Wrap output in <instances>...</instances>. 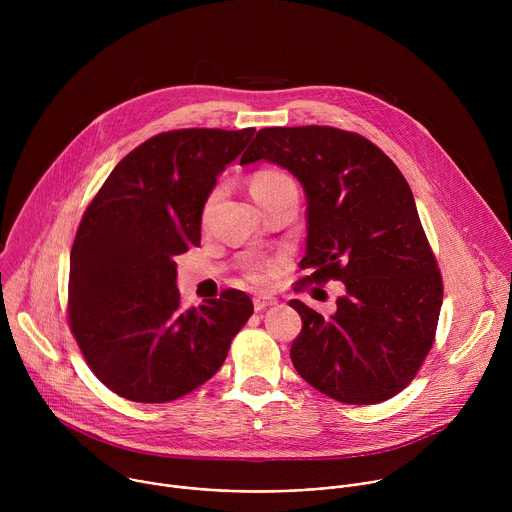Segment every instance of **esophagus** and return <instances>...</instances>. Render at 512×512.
<instances>
[{"label": "esophagus", "instance_id": "obj_1", "mask_svg": "<svg viewBox=\"0 0 512 512\" xmlns=\"http://www.w3.org/2000/svg\"><path fill=\"white\" fill-rule=\"evenodd\" d=\"M277 304V300L273 298V296H255L253 298V308H255V312H261V310H265V308H269V306H275Z\"/></svg>", "mask_w": 512, "mask_h": 512}]
</instances>
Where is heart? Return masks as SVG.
<instances>
[{"instance_id": "b5f03b06", "label": "heart", "mask_w": 512, "mask_h": 512, "mask_svg": "<svg viewBox=\"0 0 512 512\" xmlns=\"http://www.w3.org/2000/svg\"><path fill=\"white\" fill-rule=\"evenodd\" d=\"M285 182H291L287 176H283L281 172H271V170H263V172H257L251 180V192L257 194V192H265V190H271L279 184H285ZM251 277L255 281H265L267 279V269L265 267H251Z\"/></svg>"}]
</instances>
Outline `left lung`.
I'll use <instances>...</instances> for the list:
<instances>
[{
	"mask_svg": "<svg viewBox=\"0 0 512 512\" xmlns=\"http://www.w3.org/2000/svg\"><path fill=\"white\" fill-rule=\"evenodd\" d=\"M261 160L306 192L304 281L344 283L330 318L289 300L302 316L291 362L336 401L391 399L427 356L444 298L407 180L369 139L324 125L261 129L241 166Z\"/></svg>",
	"mask_w": 512,
	"mask_h": 512,
	"instance_id": "obj_1",
	"label": "left lung"
}]
</instances>
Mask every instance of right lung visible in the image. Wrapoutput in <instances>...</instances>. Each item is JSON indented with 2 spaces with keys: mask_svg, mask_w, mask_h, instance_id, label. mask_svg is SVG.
Returning <instances> with one entry per match:
<instances>
[{
  "mask_svg": "<svg viewBox=\"0 0 512 512\" xmlns=\"http://www.w3.org/2000/svg\"><path fill=\"white\" fill-rule=\"evenodd\" d=\"M255 129H176L129 152L83 214L70 251L68 320L91 371L135 403L206 383L253 314L239 289L184 310L176 255L200 245L216 178Z\"/></svg>",
  "mask_w": 512,
  "mask_h": 512,
  "instance_id": "right-lung-1",
  "label": "right lung"
}]
</instances>
